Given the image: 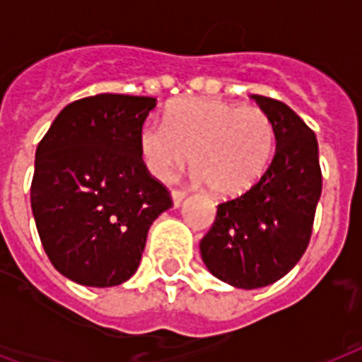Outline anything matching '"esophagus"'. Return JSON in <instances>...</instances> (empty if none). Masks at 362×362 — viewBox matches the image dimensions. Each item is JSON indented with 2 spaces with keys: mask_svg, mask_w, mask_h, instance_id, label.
Here are the masks:
<instances>
[{
  "mask_svg": "<svg viewBox=\"0 0 362 362\" xmlns=\"http://www.w3.org/2000/svg\"><path fill=\"white\" fill-rule=\"evenodd\" d=\"M170 195H173V204H175V206H180V203L186 199L187 193L184 192V189H173Z\"/></svg>",
  "mask_w": 362,
  "mask_h": 362,
  "instance_id": "obj_1",
  "label": "esophagus"
}]
</instances>
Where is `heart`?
Wrapping results in <instances>:
<instances>
[{"label": "heart", "instance_id": "heart-1", "mask_svg": "<svg viewBox=\"0 0 362 362\" xmlns=\"http://www.w3.org/2000/svg\"><path fill=\"white\" fill-rule=\"evenodd\" d=\"M276 131L259 107L214 99H180L139 133L142 161L159 180H169L192 153L193 170L218 195H238L263 176L274 152Z\"/></svg>", "mask_w": 362, "mask_h": 362}]
</instances>
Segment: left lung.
Returning <instances> with one entry per match:
<instances>
[{
	"instance_id": "left-lung-1",
	"label": "left lung",
	"mask_w": 362,
	"mask_h": 362,
	"mask_svg": "<svg viewBox=\"0 0 362 362\" xmlns=\"http://www.w3.org/2000/svg\"><path fill=\"white\" fill-rule=\"evenodd\" d=\"M252 98L274 124V158L250 189L218 204L214 223L201 240L206 269L240 289L274 284L298 263L321 195L314 131L278 99Z\"/></svg>"
}]
</instances>
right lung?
I'll list each match as a JSON object with an SVG mask.
<instances>
[{"instance_id": "obj_1", "label": "right lung", "mask_w": 362, "mask_h": 362, "mask_svg": "<svg viewBox=\"0 0 362 362\" xmlns=\"http://www.w3.org/2000/svg\"><path fill=\"white\" fill-rule=\"evenodd\" d=\"M153 98L99 93L65 107L35 152L31 210L54 269L90 287L135 274L148 229L173 206L139 150Z\"/></svg>"}]
</instances>
